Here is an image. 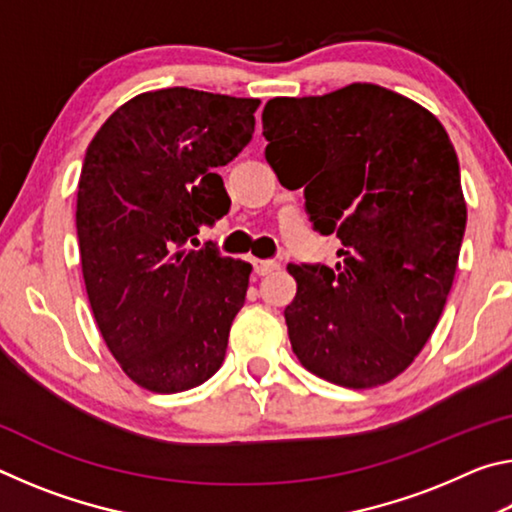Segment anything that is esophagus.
Segmentation results:
<instances>
[{
  "mask_svg": "<svg viewBox=\"0 0 512 512\" xmlns=\"http://www.w3.org/2000/svg\"><path fill=\"white\" fill-rule=\"evenodd\" d=\"M253 266H255L257 275H268L280 268V264L273 262V259H253Z\"/></svg>",
  "mask_w": 512,
  "mask_h": 512,
  "instance_id": "obj_1",
  "label": "esophagus"
}]
</instances>
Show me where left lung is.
I'll list each match as a JSON object with an SVG mask.
<instances>
[{"label": "left lung", "mask_w": 512, "mask_h": 512, "mask_svg": "<svg viewBox=\"0 0 512 512\" xmlns=\"http://www.w3.org/2000/svg\"><path fill=\"white\" fill-rule=\"evenodd\" d=\"M266 160L305 187L336 268L296 266L284 309L302 366L345 388H375L411 366L452 291L467 221L458 158L420 103L372 83L323 97H275L262 112Z\"/></svg>", "instance_id": "left-lung-1"}]
</instances>
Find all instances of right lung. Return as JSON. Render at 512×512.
<instances>
[{
  "instance_id": "add662e5",
  "label": "right lung",
  "mask_w": 512,
  "mask_h": 512,
  "mask_svg": "<svg viewBox=\"0 0 512 512\" xmlns=\"http://www.w3.org/2000/svg\"><path fill=\"white\" fill-rule=\"evenodd\" d=\"M257 106L189 88L142 92L85 151L76 194L85 291L112 357L151 393L210 379L244 307L253 266L185 241L228 212L216 167L244 151Z\"/></svg>"
}]
</instances>
